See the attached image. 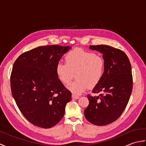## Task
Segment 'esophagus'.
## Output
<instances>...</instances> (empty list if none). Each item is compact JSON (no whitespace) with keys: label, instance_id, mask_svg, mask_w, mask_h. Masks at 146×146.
I'll use <instances>...</instances> for the list:
<instances>
[{"label":"esophagus","instance_id":"34e87169","mask_svg":"<svg viewBox=\"0 0 146 146\" xmlns=\"http://www.w3.org/2000/svg\"><path fill=\"white\" fill-rule=\"evenodd\" d=\"M72 98H73V99H78L79 98H80V97H79V95H75V94H73L72 95Z\"/></svg>","mask_w":146,"mask_h":146}]
</instances>
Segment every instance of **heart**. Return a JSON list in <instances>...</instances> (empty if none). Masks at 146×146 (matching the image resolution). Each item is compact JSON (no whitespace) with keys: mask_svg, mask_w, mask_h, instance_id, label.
<instances>
[{"mask_svg":"<svg viewBox=\"0 0 146 146\" xmlns=\"http://www.w3.org/2000/svg\"><path fill=\"white\" fill-rule=\"evenodd\" d=\"M65 64L61 62L56 66V73L59 80L68 85L75 74L76 80L68 86L75 95H79L88 86L97 85L104 75L105 61L100 54L82 49L70 51L64 56Z\"/></svg>","mask_w":146,"mask_h":146,"instance_id":"1","label":"heart"}]
</instances>
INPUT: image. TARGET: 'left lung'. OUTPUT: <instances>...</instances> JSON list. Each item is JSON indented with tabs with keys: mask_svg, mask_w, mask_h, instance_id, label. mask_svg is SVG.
I'll return each instance as SVG.
<instances>
[{
	"mask_svg": "<svg viewBox=\"0 0 146 146\" xmlns=\"http://www.w3.org/2000/svg\"><path fill=\"white\" fill-rule=\"evenodd\" d=\"M90 49L103 54L105 72L100 83L88 95L89 105L84 111L88 122L96 125H106L119 119L131 97L133 79L130 61L124 52L108 45H91Z\"/></svg>",
	"mask_w": 146,
	"mask_h": 146,
	"instance_id": "obj_1",
	"label": "left lung"
}]
</instances>
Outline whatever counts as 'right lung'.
<instances>
[{
	"instance_id": "add662e5",
	"label": "right lung",
	"mask_w": 146,
	"mask_h": 146,
	"mask_svg": "<svg viewBox=\"0 0 146 146\" xmlns=\"http://www.w3.org/2000/svg\"><path fill=\"white\" fill-rule=\"evenodd\" d=\"M70 46H39L21 54L11 75L12 94L26 119L51 128L63 117L71 93L58 78L56 66Z\"/></svg>"
}]
</instances>
